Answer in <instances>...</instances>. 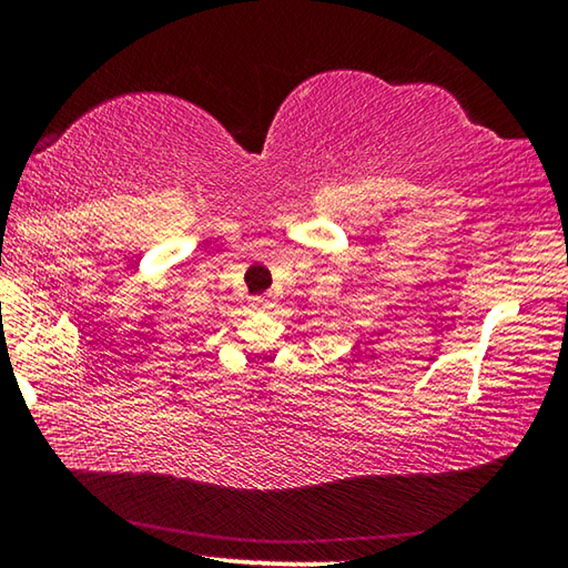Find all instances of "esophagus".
<instances>
[{"mask_svg":"<svg viewBox=\"0 0 568 568\" xmlns=\"http://www.w3.org/2000/svg\"><path fill=\"white\" fill-rule=\"evenodd\" d=\"M253 303H255V307H261V311H267V307H273V305H275V295H273V293L257 295Z\"/></svg>","mask_w":568,"mask_h":568,"instance_id":"esophagus-1","label":"esophagus"}]
</instances>
